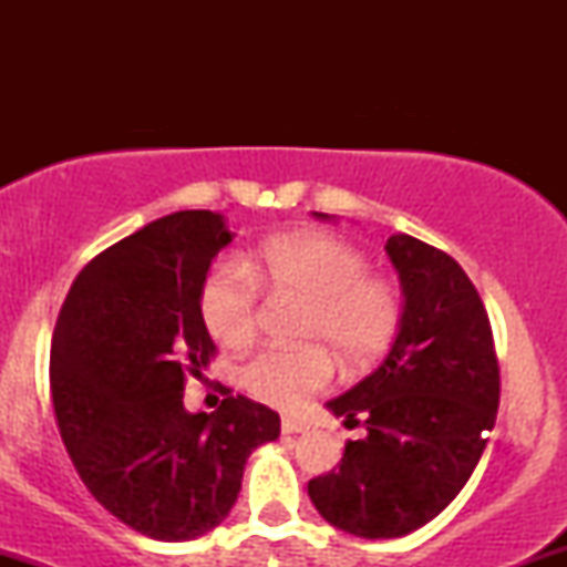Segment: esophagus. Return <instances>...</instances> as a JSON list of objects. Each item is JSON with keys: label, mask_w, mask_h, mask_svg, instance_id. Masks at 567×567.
I'll list each match as a JSON object with an SVG mask.
<instances>
[{"label": "esophagus", "mask_w": 567, "mask_h": 567, "mask_svg": "<svg viewBox=\"0 0 567 567\" xmlns=\"http://www.w3.org/2000/svg\"><path fill=\"white\" fill-rule=\"evenodd\" d=\"M306 429H309V424L301 419H290V415H285L282 419V434H301Z\"/></svg>", "instance_id": "esophagus-1"}]
</instances>
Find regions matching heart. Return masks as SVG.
Instances as JSON below:
<instances>
[{"label": "heart", "instance_id": "obj_1", "mask_svg": "<svg viewBox=\"0 0 567 567\" xmlns=\"http://www.w3.org/2000/svg\"><path fill=\"white\" fill-rule=\"evenodd\" d=\"M261 290L306 301L298 336L311 347L264 349L239 368L247 394L282 410L303 405L333 381L330 351L349 370L373 365L400 333L405 309L400 288L370 275L368 256L354 245L320 231L285 234L245 261H218L202 285V320L226 349H245L256 338Z\"/></svg>", "mask_w": 567, "mask_h": 567}]
</instances>
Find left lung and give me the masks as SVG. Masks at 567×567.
Returning <instances> with one entry per match:
<instances>
[{
	"label": "left lung",
	"mask_w": 567,
	"mask_h": 567,
	"mask_svg": "<svg viewBox=\"0 0 567 567\" xmlns=\"http://www.w3.org/2000/svg\"><path fill=\"white\" fill-rule=\"evenodd\" d=\"M386 252L405 296L400 333L368 379L328 402L368 434L309 480L317 512L360 538L408 536L458 496L501 394L491 320L466 271L410 234L389 237Z\"/></svg>",
	"instance_id": "1"
}]
</instances>
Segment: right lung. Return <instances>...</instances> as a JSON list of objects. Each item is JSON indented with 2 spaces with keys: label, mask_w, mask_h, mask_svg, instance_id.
Listing matches in <instances>:
<instances>
[{
  "label": "right lung",
  "mask_w": 567,
  "mask_h": 567,
  "mask_svg": "<svg viewBox=\"0 0 567 567\" xmlns=\"http://www.w3.org/2000/svg\"><path fill=\"white\" fill-rule=\"evenodd\" d=\"M224 216L181 210L95 256L71 285L50 349V392L82 483L127 528L192 542L226 519L247 455L279 415L247 396L188 413L184 389L216 354L199 311Z\"/></svg>",
  "instance_id": "right-lung-1"
}]
</instances>
